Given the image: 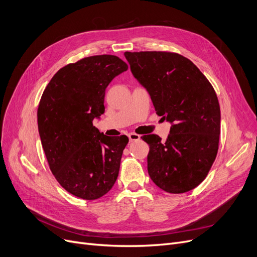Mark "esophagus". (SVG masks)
<instances>
[{
  "label": "esophagus",
  "instance_id": "34e87169",
  "mask_svg": "<svg viewBox=\"0 0 257 257\" xmlns=\"http://www.w3.org/2000/svg\"><path fill=\"white\" fill-rule=\"evenodd\" d=\"M128 138H129L130 142H136L141 139V136H139V134H137V133H129Z\"/></svg>",
  "mask_w": 257,
  "mask_h": 257
}]
</instances>
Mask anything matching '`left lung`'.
I'll return each instance as SVG.
<instances>
[{
  "label": "left lung",
  "instance_id": "1",
  "mask_svg": "<svg viewBox=\"0 0 257 257\" xmlns=\"http://www.w3.org/2000/svg\"><path fill=\"white\" fill-rule=\"evenodd\" d=\"M131 73L149 92L156 113L172 124L165 143L156 134L148 173L161 190L182 194L205 179L217 157L221 110L212 85L190 60L171 52H125Z\"/></svg>",
  "mask_w": 257,
  "mask_h": 257
}]
</instances>
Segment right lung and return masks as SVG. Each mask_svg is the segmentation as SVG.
I'll return each instance as SVG.
<instances>
[{"label": "right lung", "mask_w": 257, "mask_h": 257, "mask_svg": "<svg viewBox=\"0 0 257 257\" xmlns=\"http://www.w3.org/2000/svg\"><path fill=\"white\" fill-rule=\"evenodd\" d=\"M128 70L114 55L70 63L53 76L40 99L37 124L51 172L70 194L96 200L116 181L129 140L109 138L92 125L104 113L105 89Z\"/></svg>", "instance_id": "add662e5"}]
</instances>
